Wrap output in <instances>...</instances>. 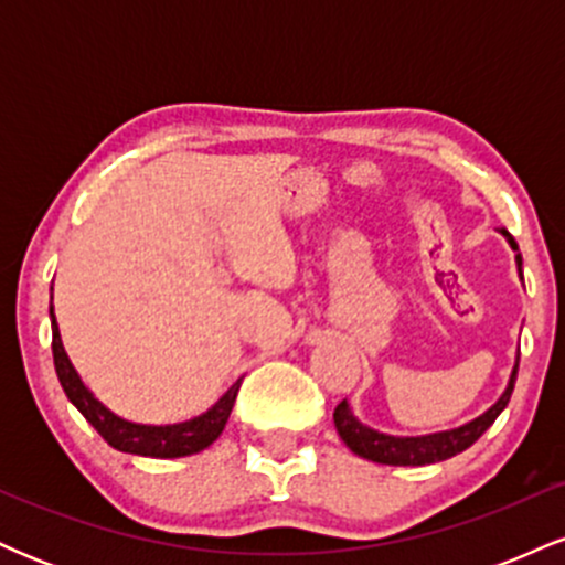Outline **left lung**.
<instances>
[{
	"label": "left lung",
	"instance_id": "1",
	"mask_svg": "<svg viewBox=\"0 0 565 565\" xmlns=\"http://www.w3.org/2000/svg\"><path fill=\"white\" fill-rule=\"evenodd\" d=\"M502 236L508 238V244L518 252L515 238L510 236L508 231L502 228ZM518 263V274H521V252L515 255ZM518 361H521V353H518L515 366H512L510 382L504 387V393L499 395L497 404H491L481 417L470 419V423L451 427V430H440V433H427V436H387V433L374 430L361 423L359 417L353 414L348 401H340L334 408V427L340 433V438L345 440V446L359 457L372 459V462L380 465H401V468H419V465H433V462H444V459L457 457L459 451L470 449L478 438L494 425V419L502 414V408L510 404L512 387H515V374H518Z\"/></svg>",
	"mask_w": 565,
	"mask_h": 565
}]
</instances>
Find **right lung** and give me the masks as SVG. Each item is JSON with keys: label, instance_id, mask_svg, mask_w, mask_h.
<instances>
[{"label": "right lung", "instance_id": "obj_1", "mask_svg": "<svg viewBox=\"0 0 565 565\" xmlns=\"http://www.w3.org/2000/svg\"><path fill=\"white\" fill-rule=\"evenodd\" d=\"M50 319H53V359H55V372L61 380L63 391H66L68 401L84 414L89 425L100 433L103 440L108 446H114L116 451L125 454H138V457H153V459H174V457H191V454L204 451L206 446H212L223 433L225 423L231 417V408L236 404L238 387L242 380L233 382L220 398L206 408L199 417L185 419V423L174 425H140L129 423V419L114 414L111 408L103 406L95 398V393L84 385L79 372L71 364L66 348H63L61 329L55 321V308L50 305Z\"/></svg>", "mask_w": 565, "mask_h": 565}]
</instances>
